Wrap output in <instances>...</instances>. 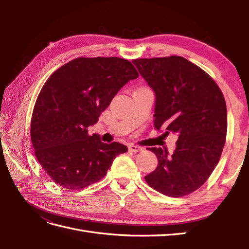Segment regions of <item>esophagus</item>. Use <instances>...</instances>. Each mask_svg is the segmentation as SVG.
Listing matches in <instances>:
<instances>
[{"instance_id": "esophagus-1", "label": "esophagus", "mask_w": 249, "mask_h": 249, "mask_svg": "<svg viewBox=\"0 0 249 249\" xmlns=\"http://www.w3.org/2000/svg\"><path fill=\"white\" fill-rule=\"evenodd\" d=\"M129 149H130V150H132V152H134V153L141 152V150H143V149H142V147H140V146H138V145H135V144H131V145H129Z\"/></svg>"}]
</instances>
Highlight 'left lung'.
Returning a JSON list of instances; mask_svg holds the SVG:
<instances>
[{
	"label": "left lung",
	"mask_w": 249,
	"mask_h": 249,
	"mask_svg": "<svg viewBox=\"0 0 249 249\" xmlns=\"http://www.w3.org/2000/svg\"><path fill=\"white\" fill-rule=\"evenodd\" d=\"M133 63L155 92L154 125L178 136L172 155L149 147L158 158L146 183L164 195L185 196L197 190L219 162L228 130L220 88L200 67L179 56L135 59Z\"/></svg>",
	"instance_id": "1"
}]
</instances>
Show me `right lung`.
Segmentation results:
<instances>
[{"label": "right lung", "mask_w": 249, "mask_h": 249, "mask_svg": "<svg viewBox=\"0 0 249 249\" xmlns=\"http://www.w3.org/2000/svg\"><path fill=\"white\" fill-rule=\"evenodd\" d=\"M138 76L125 59L77 58L44 83L33 110L31 140L37 160L57 185L79 190L99 182L116 156L126 152L122 143L90 136L88 127Z\"/></svg>", "instance_id": "obj_1"}]
</instances>
